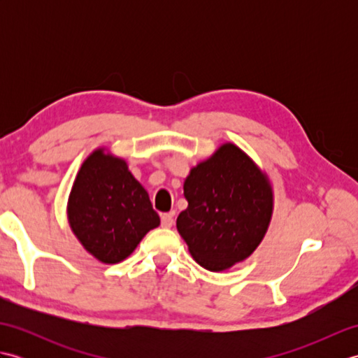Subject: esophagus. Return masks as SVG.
Masks as SVG:
<instances>
[{
    "instance_id": "34e87169",
    "label": "esophagus",
    "mask_w": 358,
    "mask_h": 358,
    "mask_svg": "<svg viewBox=\"0 0 358 358\" xmlns=\"http://www.w3.org/2000/svg\"><path fill=\"white\" fill-rule=\"evenodd\" d=\"M173 224V214H163L162 215V226L163 227H172Z\"/></svg>"
}]
</instances>
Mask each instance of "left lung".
Segmentation results:
<instances>
[{"label": "left lung", "instance_id": "1", "mask_svg": "<svg viewBox=\"0 0 358 358\" xmlns=\"http://www.w3.org/2000/svg\"><path fill=\"white\" fill-rule=\"evenodd\" d=\"M187 209L177 229L194 260L224 271L260 245L272 217V187L245 152L226 143L185 181Z\"/></svg>", "mask_w": 358, "mask_h": 358}]
</instances>
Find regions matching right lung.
Wrapping results in <instances>:
<instances>
[{"mask_svg": "<svg viewBox=\"0 0 358 358\" xmlns=\"http://www.w3.org/2000/svg\"><path fill=\"white\" fill-rule=\"evenodd\" d=\"M67 215L89 254L106 264L123 262L159 224L149 195L124 159L92 152L75 178Z\"/></svg>", "mask_w": 358, "mask_h": 358, "instance_id": "add662e5", "label": "right lung"}]
</instances>
